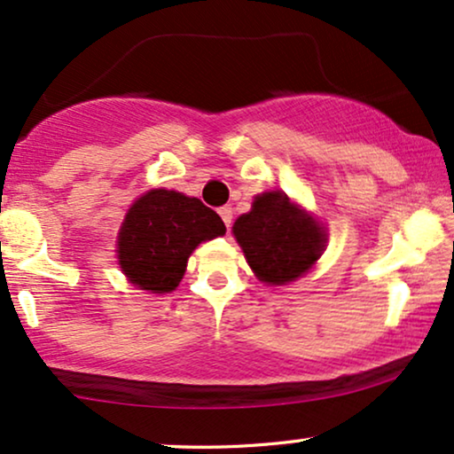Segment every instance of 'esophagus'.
<instances>
[{"label": "esophagus", "instance_id": "esophagus-1", "mask_svg": "<svg viewBox=\"0 0 454 454\" xmlns=\"http://www.w3.org/2000/svg\"><path fill=\"white\" fill-rule=\"evenodd\" d=\"M217 214H220L222 222L226 223V228H231V223H232V207H231V205H223V207L217 209Z\"/></svg>", "mask_w": 454, "mask_h": 454}]
</instances>
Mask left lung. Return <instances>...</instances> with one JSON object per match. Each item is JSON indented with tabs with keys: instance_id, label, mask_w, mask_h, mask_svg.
I'll return each mask as SVG.
<instances>
[{
	"instance_id": "left-lung-1",
	"label": "left lung",
	"mask_w": 454,
	"mask_h": 454,
	"mask_svg": "<svg viewBox=\"0 0 454 454\" xmlns=\"http://www.w3.org/2000/svg\"><path fill=\"white\" fill-rule=\"evenodd\" d=\"M255 277L268 285H285L306 274L325 249L326 234L314 217L283 192H263L254 209L232 226Z\"/></svg>"
}]
</instances>
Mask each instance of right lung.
<instances>
[{
	"mask_svg": "<svg viewBox=\"0 0 454 454\" xmlns=\"http://www.w3.org/2000/svg\"><path fill=\"white\" fill-rule=\"evenodd\" d=\"M226 232L222 217L176 191H151L131 205L119 231V263L131 283L153 294L174 291L194 247Z\"/></svg>",
	"mask_w": 454,
	"mask_h": 454,
	"instance_id": "obj_1",
	"label": "right lung"
}]
</instances>
